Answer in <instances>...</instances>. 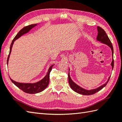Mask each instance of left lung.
<instances>
[{
	"mask_svg": "<svg viewBox=\"0 0 122 122\" xmlns=\"http://www.w3.org/2000/svg\"><path fill=\"white\" fill-rule=\"evenodd\" d=\"M97 30H98V35L97 36V40L98 41H101V42L106 44V45H107V46H109L111 48V50H112V55H113V60H112V63H111V66H112V70H113V67H114V59H113V48L112 44V43H111L110 39L108 38V36L107 35V33H106L105 31L102 29V28L100 27H97ZM110 79V77H109V78H108L107 81L106 82L105 84L102 85V86H100L99 87H97V89H93V90H86L83 89V88L78 86L77 84L75 83L71 80L69 72L68 74L69 83L71 89L73 91H74L75 92L78 93L80 94L85 95H89L94 94H95V93L99 91H100L101 90H102L103 87L107 85L108 81H109Z\"/></svg>",
	"mask_w": 122,
	"mask_h": 122,
	"instance_id": "1",
	"label": "left lung"
}]
</instances>
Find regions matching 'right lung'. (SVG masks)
I'll list each match as a JSON object with an SVG mask.
<instances>
[{
  "label": "right lung",
  "mask_w": 122,
  "mask_h": 122,
  "mask_svg": "<svg viewBox=\"0 0 122 122\" xmlns=\"http://www.w3.org/2000/svg\"><path fill=\"white\" fill-rule=\"evenodd\" d=\"M37 25V24H32V25H28V26L25 27L24 28H23L21 30H20V31L17 33V35L16 36H15V37L14 38V39H13L12 41L11 45H10L9 54L8 55V56L7 61V64L8 63V60L9 59L10 54L11 53V49H12L14 41L15 40H17V39H18L19 37H21V36L24 35L25 33H27L31 29H32V28L35 27ZM53 66L54 64L50 66L47 74H46L45 77H44L42 80H41V81H39L37 83H22L17 82L14 81V80H12V79H11V78L10 79L11 80V81L13 83H14L15 85H16L18 88H19L20 89H21L22 91H23L24 92L27 93H29V94H36V93H38L42 91H43L46 87L48 86V85L49 83V75H50V73Z\"/></svg>",
  "instance_id": "obj_1"
}]
</instances>
